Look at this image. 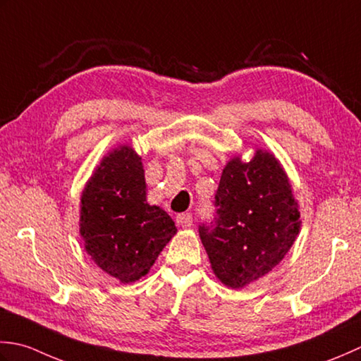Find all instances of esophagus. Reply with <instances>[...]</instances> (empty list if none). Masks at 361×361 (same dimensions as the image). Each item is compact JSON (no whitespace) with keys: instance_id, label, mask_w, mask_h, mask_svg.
I'll use <instances>...</instances> for the list:
<instances>
[{"instance_id":"1","label":"esophagus","mask_w":361,"mask_h":361,"mask_svg":"<svg viewBox=\"0 0 361 361\" xmlns=\"http://www.w3.org/2000/svg\"><path fill=\"white\" fill-rule=\"evenodd\" d=\"M176 221H178L180 227H190L193 224V216H191L190 213H180V215H178V218H176Z\"/></svg>"}]
</instances>
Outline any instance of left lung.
Listing matches in <instances>:
<instances>
[{
	"label": "left lung",
	"mask_w": 361,
	"mask_h": 361,
	"mask_svg": "<svg viewBox=\"0 0 361 361\" xmlns=\"http://www.w3.org/2000/svg\"><path fill=\"white\" fill-rule=\"evenodd\" d=\"M215 207L213 221L200 226V237L213 273L235 290L273 271L299 235L300 212L288 176L263 149L249 161L229 160Z\"/></svg>",
	"instance_id": "1"
}]
</instances>
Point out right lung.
Instances as JSON below:
<instances>
[{
    "instance_id": "obj_1",
    "label": "right lung",
    "mask_w": 361,
    "mask_h": 361,
    "mask_svg": "<svg viewBox=\"0 0 361 361\" xmlns=\"http://www.w3.org/2000/svg\"><path fill=\"white\" fill-rule=\"evenodd\" d=\"M80 235L93 262L121 283H132L157 260L178 227L146 202L142 157L121 145L101 160L80 196Z\"/></svg>"
}]
</instances>
